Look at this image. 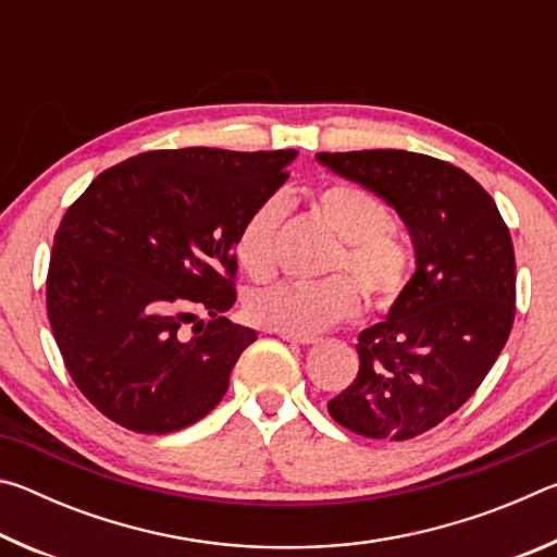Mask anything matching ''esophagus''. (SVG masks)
Here are the masks:
<instances>
[{"mask_svg":"<svg viewBox=\"0 0 557 557\" xmlns=\"http://www.w3.org/2000/svg\"><path fill=\"white\" fill-rule=\"evenodd\" d=\"M280 338H285V342H289V344H301V346L317 342L314 336H297V334H282V332H280Z\"/></svg>","mask_w":557,"mask_h":557,"instance_id":"34e87169","label":"esophagus"}]
</instances>
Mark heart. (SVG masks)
I'll return each instance as SVG.
<instances>
[{"mask_svg":"<svg viewBox=\"0 0 557 557\" xmlns=\"http://www.w3.org/2000/svg\"><path fill=\"white\" fill-rule=\"evenodd\" d=\"M309 199L342 238L329 270L354 274L373 307H391L408 285L412 252L398 225L388 221L383 201L351 182L319 184ZM282 219L285 201L280 196L260 201L243 219L233 252L248 277L268 280L275 272ZM347 275H332L322 282H280L250 292L245 314L270 332L312 336L358 314L361 289Z\"/></svg>","mask_w":557,"mask_h":557,"instance_id":"obj_1","label":"heart"}]
</instances>
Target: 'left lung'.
<instances>
[{"label": "left lung", "mask_w": 557, "mask_h": 557, "mask_svg": "<svg viewBox=\"0 0 557 557\" xmlns=\"http://www.w3.org/2000/svg\"><path fill=\"white\" fill-rule=\"evenodd\" d=\"M317 159L398 211L418 262L388 317L358 334V375L329 400V414L371 440L418 437L474 395L506 346L511 233L484 186L442 159L405 149Z\"/></svg>", "instance_id": "1"}]
</instances>
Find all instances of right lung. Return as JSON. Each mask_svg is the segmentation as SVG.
Instances as JSON below:
<instances>
[{
	"label": "right lung",
	"instance_id": "add662e5",
	"mask_svg": "<svg viewBox=\"0 0 557 557\" xmlns=\"http://www.w3.org/2000/svg\"><path fill=\"white\" fill-rule=\"evenodd\" d=\"M295 157L145 152L106 169L65 211L46 309L73 383L106 418L166 435L221 403L235 361L258 338L223 317L235 301V233L287 182ZM199 313L212 319L197 323Z\"/></svg>",
	"mask_w": 557,
	"mask_h": 557
}]
</instances>
